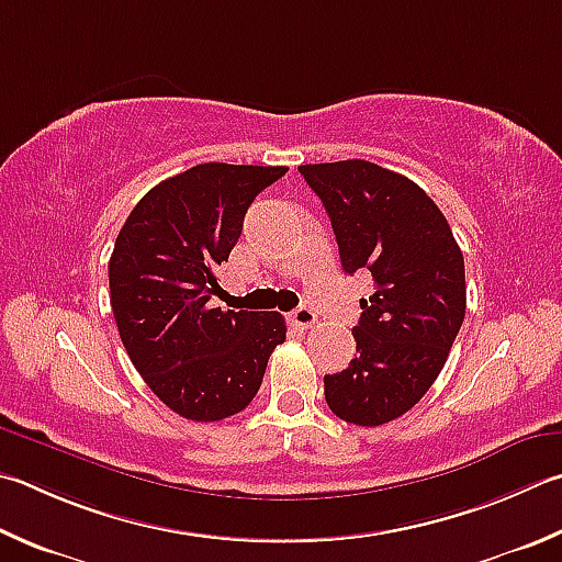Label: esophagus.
<instances>
[{
	"mask_svg": "<svg viewBox=\"0 0 562 562\" xmlns=\"http://www.w3.org/2000/svg\"><path fill=\"white\" fill-rule=\"evenodd\" d=\"M292 322L302 326V329H310V326L316 322V314L312 307H307V304H302V307L292 312Z\"/></svg>",
	"mask_w": 562,
	"mask_h": 562,
	"instance_id": "obj_1",
	"label": "esophagus"
}]
</instances>
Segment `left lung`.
I'll list each match as a JSON object with an SVG mask.
<instances>
[{
	"label": "left lung",
	"mask_w": 562,
	"mask_h": 562,
	"mask_svg": "<svg viewBox=\"0 0 562 562\" xmlns=\"http://www.w3.org/2000/svg\"><path fill=\"white\" fill-rule=\"evenodd\" d=\"M300 175L329 213L341 268L373 278L356 359L324 375V397L346 423L385 425L430 391L450 356L467 310L462 250L437 203L403 175L366 159Z\"/></svg>",
	"instance_id": "obj_1"
}]
</instances>
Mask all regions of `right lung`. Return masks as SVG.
Instances as JSON below:
<instances>
[{
    "label": "right lung",
    "instance_id": "1",
    "mask_svg": "<svg viewBox=\"0 0 562 562\" xmlns=\"http://www.w3.org/2000/svg\"><path fill=\"white\" fill-rule=\"evenodd\" d=\"M288 167H191L149 189L120 228L110 304L130 361L161 403L196 423L240 413L288 326L278 312L211 310L216 272L255 196Z\"/></svg>",
    "mask_w": 562,
    "mask_h": 562
}]
</instances>
